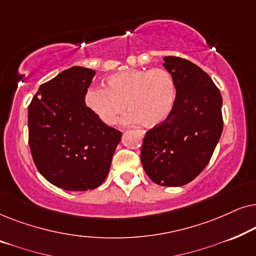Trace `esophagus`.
<instances>
[{
    "instance_id": "1",
    "label": "esophagus",
    "mask_w": 256,
    "mask_h": 256,
    "mask_svg": "<svg viewBox=\"0 0 256 256\" xmlns=\"http://www.w3.org/2000/svg\"><path fill=\"white\" fill-rule=\"evenodd\" d=\"M138 135L141 136V138H143V136H144V132H143V130H138Z\"/></svg>"
}]
</instances>
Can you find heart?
<instances>
[{
  "label": "heart",
  "mask_w": 256,
  "mask_h": 256,
  "mask_svg": "<svg viewBox=\"0 0 256 256\" xmlns=\"http://www.w3.org/2000/svg\"><path fill=\"white\" fill-rule=\"evenodd\" d=\"M174 100V80L164 68L127 70L108 76L106 87H92L85 94L86 106L106 124H114L127 106V124L155 127L170 116Z\"/></svg>",
  "instance_id": "b5f03b06"
}]
</instances>
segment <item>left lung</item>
<instances>
[{"instance_id":"8db88e82","label":"left lung","mask_w":256,"mask_h":256,"mask_svg":"<svg viewBox=\"0 0 256 256\" xmlns=\"http://www.w3.org/2000/svg\"><path fill=\"white\" fill-rule=\"evenodd\" d=\"M176 100L170 116L146 132L141 162L154 183L182 186L211 160L222 132V99L208 73L186 59L164 57Z\"/></svg>"}]
</instances>
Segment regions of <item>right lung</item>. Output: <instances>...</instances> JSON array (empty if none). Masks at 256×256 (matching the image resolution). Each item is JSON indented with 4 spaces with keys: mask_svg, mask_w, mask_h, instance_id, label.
Returning <instances> with one entry per match:
<instances>
[{
    "mask_svg": "<svg viewBox=\"0 0 256 256\" xmlns=\"http://www.w3.org/2000/svg\"><path fill=\"white\" fill-rule=\"evenodd\" d=\"M96 72L73 66L44 82L28 107L31 155L42 176L68 191L93 190L106 180L121 132L85 104Z\"/></svg>",
    "mask_w": 256,
    "mask_h": 256,
    "instance_id": "right-lung-1",
    "label": "right lung"
}]
</instances>
